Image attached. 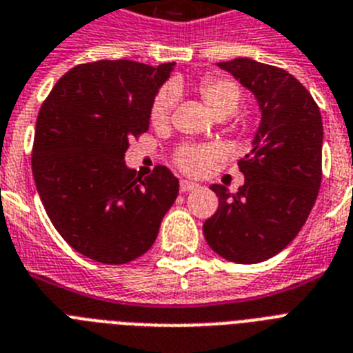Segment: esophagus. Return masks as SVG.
I'll use <instances>...</instances> for the list:
<instances>
[{
  "instance_id": "obj_1",
  "label": "esophagus",
  "mask_w": 353,
  "mask_h": 353,
  "mask_svg": "<svg viewBox=\"0 0 353 353\" xmlns=\"http://www.w3.org/2000/svg\"><path fill=\"white\" fill-rule=\"evenodd\" d=\"M197 186H199V185H197V183L186 181V179H183L181 185H179V188H181V192H190V190H196Z\"/></svg>"
}]
</instances>
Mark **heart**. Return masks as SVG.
Segmentation results:
<instances>
[{"instance_id": "1", "label": "heart", "mask_w": 353, "mask_h": 353, "mask_svg": "<svg viewBox=\"0 0 353 353\" xmlns=\"http://www.w3.org/2000/svg\"><path fill=\"white\" fill-rule=\"evenodd\" d=\"M199 96H201L205 107L212 112V116L216 117L219 114L232 116L239 107L241 101V90L237 87V83L225 77H206L199 85ZM174 90L172 88H163L159 90L150 108V117L154 125H161L168 119L174 105ZM219 156L216 148H185L177 157V163L183 170L188 174H205L210 168L212 161Z\"/></svg>"}]
</instances>
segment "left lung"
<instances>
[{
  "label": "left lung",
  "mask_w": 353,
  "mask_h": 353,
  "mask_svg": "<svg viewBox=\"0 0 353 353\" xmlns=\"http://www.w3.org/2000/svg\"><path fill=\"white\" fill-rule=\"evenodd\" d=\"M217 67L254 94L261 123L239 161L245 185L236 196L210 186L219 206L203 234L226 261L254 265L290 245L308 219L321 186L323 119L310 92L283 68L250 57Z\"/></svg>",
  "instance_id": "obj_1"
}]
</instances>
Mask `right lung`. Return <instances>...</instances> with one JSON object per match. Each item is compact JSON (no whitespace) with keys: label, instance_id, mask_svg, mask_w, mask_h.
I'll return each mask as SVG.
<instances>
[{"label":"right lung","instance_id":"right-lung-1","mask_svg":"<svg viewBox=\"0 0 353 353\" xmlns=\"http://www.w3.org/2000/svg\"><path fill=\"white\" fill-rule=\"evenodd\" d=\"M174 67L128 59L77 65L39 108L37 194L63 239L88 259L125 265L143 256L176 201L179 179L167 167L139 179L125 163L128 139L148 130L154 97Z\"/></svg>","mask_w":353,"mask_h":353}]
</instances>
